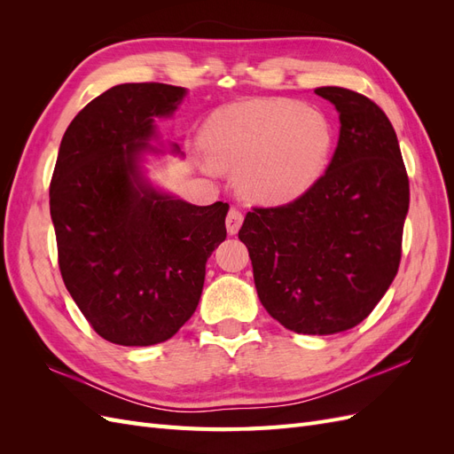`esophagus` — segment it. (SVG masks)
Instances as JSON below:
<instances>
[{"mask_svg": "<svg viewBox=\"0 0 454 454\" xmlns=\"http://www.w3.org/2000/svg\"><path fill=\"white\" fill-rule=\"evenodd\" d=\"M242 222H244L242 212L237 210V208H231L229 214H227V217H225V225H227V232H229V235H237L240 225H242Z\"/></svg>", "mask_w": 454, "mask_h": 454, "instance_id": "obj_1", "label": "esophagus"}]
</instances>
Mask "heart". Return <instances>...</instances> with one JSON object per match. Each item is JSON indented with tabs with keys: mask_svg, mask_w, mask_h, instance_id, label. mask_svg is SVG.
<instances>
[{
	"mask_svg": "<svg viewBox=\"0 0 454 454\" xmlns=\"http://www.w3.org/2000/svg\"><path fill=\"white\" fill-rule=\"evenodd\" d=\"M332 122L309 106L254 98L214 112L200 130L208 170L237 172L239 191L259 204L294 200L318 180L332 153Z\"/></svg>",
	"mask_w": 454,
	"mask_h": 454,
	"instance_id": "1",
	"label": "heart"
}]
</instances>
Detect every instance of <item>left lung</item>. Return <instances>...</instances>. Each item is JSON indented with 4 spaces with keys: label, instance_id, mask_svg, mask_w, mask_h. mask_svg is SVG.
Returning a JSON list of instances; mask_svg holds the SVG:
<instances>
[{
    "label": "left lung",
    "instance_id": "1",
    "mask_svg": "<svg viewBox=\"0 0 454 454\" xmlns=\"http://www.w3.org/2000/svg\"><path fill=\"white\" fill-rule=\"evenodd\" d=\"M314 92L339 112L332 162L294 202L246 214L239 239L272 318L295 333L332 335L365 320L395 277L409 177L375 102L340 87Z\"/></svg>",
    "mask_w": 454,
    "mask_h": 454
}]
</instances>
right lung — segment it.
<instances>
[{
	"mask_svg": "<svg viewBox=\"0 0 454 454\" xmlns=\"http://www.w3.org/2000/svg\"><path fill=\"white\" fill-rule=\"evenodd\" d=\"M185 94L164 83L112 87L60 142L49 189L59 267L94 332L115 345L176 335L197 310L206 261L227 237V202L189 204L144 176V153H157L155 119L172 117Z\"/></svg>",
	"mask_w": 454,
	"mask_h": 454,
	"instance_id": "add662e5",
	"label": "right lung"
}]
</instances>
